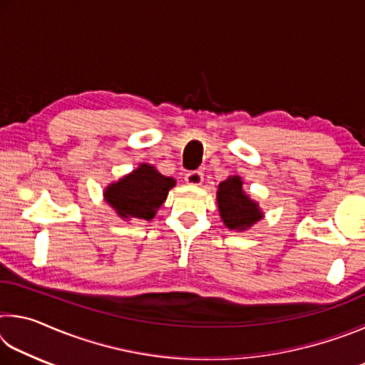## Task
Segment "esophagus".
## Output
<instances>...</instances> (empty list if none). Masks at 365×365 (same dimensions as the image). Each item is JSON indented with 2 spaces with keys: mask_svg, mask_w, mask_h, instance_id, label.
<instances>
[{
  "mask_svg": "<svg viewBox=\"0 0 365 365\" xmlns=\"http://www.w3.org/2000/svg\"><path fill=\"white\" fill-rule=\"evenodd\" d=\"M202 180H205V177H202V174H201L200 170L188 172V174L185 175V182H187L188 185H191V187H200V185L202 183Z\"/></svg>",
  "mask_w": 365,
  "mask_h": 365,
  "instance_id": "1",
  "label": "esophagus"
}]
</instances>
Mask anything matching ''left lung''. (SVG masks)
Returning a JSON list of instances; mask_svg holds the SVG:
<instances>
[{
	"label": "left lung",
	"instance_id": "8db88e82",
	"mask_svg": "<svg viewBox=\"0 0 365 365\" xmlns=\"http://www.w3.org/2000/svg\"><path fill=\"white\" fill-rule=\"evenodd\" d=\"M219 215L228 230L245 232L264 217L259 202L243 190V178L230 175L217 187Z\"/></svg>",
	"mask_w": 365,
	"mask_h": 365
}]
</instances>
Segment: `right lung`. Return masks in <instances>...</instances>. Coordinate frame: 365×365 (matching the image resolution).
<instances>
[{
	"label": "right lung",
	"instance_id": "obj_1",
	"mask_svg": "<svg viewBox=\"0 0 365 365\" xmlns=\"http://www.w3.org/2000/svg\"><path fill=\"white\" fill-rule=\"evenodd\" d=\"M175 183V178L165 177L154 165L141 163L130 174L110 182L103 190V196L120 219L151 220Z\"/></svg>",
	"mask_w": 365,
	"mask_h": 365
}]
</instances>
